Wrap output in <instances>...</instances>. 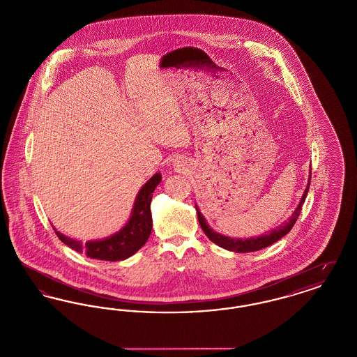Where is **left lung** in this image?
I'll list each match as a JSON object with an SVG mask.
<instances>
[{"label":"left lung","instance_id":"obj_1","mask_svg":"<svg viewBox=\"0 0 357 357\" xmlns=\"http://www.w3.org/2000/svg\"><path fill=\"white\" fill-rule=\"evenodd\" d=\"M312 174V172H309ZM309 186H310V175H309V181H307V186H306L305 191L301 197V201L298 206L296 207V210L293 211L291 217L289 218L288 221L284 222L282 225H280L278 227L273 229L271 233H266V234H261L259 237H250V238H231L227 237V236H223L220 234L217 231H214L207 221L204 220L201 210L198 208V206L195 204V208H197V214H198V221L199 225L202 227V230L204 231V234L208 237L210 241H213L214 243H217L218 246H221L226 250H230V252H236V253H250V252H257V250H261V249H265L268 246L273 245L274 242H277L278 239L287 236L289 231L291 230V227L294 226V223L297 221L300 213H301V207L305 202L306 195H307V191H309Z\"/></svg>","mask_w":357,"mask_h":357}]
</instances>
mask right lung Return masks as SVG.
<instances>
[{
	"label": "right lung",
	"instance_id": "1",
	"mask_svg": "<svg viewBox=\"0 0 357 357\" xmlns=\"http://www.w3.org/2000/svg\"><path fill=\"white\" fill-rule=\"evenodd\" d=\"M162 174L156 172L151 176L136 195L135 202L131 210V217L127 223L109 237L86 241L83 243L79 239L64 236L54 231L61 242H64L72 250L84 253L86 257L102 261H123L135 255L136 252L147 242L153 230L151 217V199L153 190L160 183Z\"/></svg>",
	"mask_w": 357,
	"mask_h": 357
}]
</instances>
